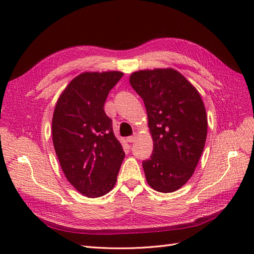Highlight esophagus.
Instances as JSON below:
<instances>
[{
    "label": "esophagus",
    "instance_id": "34e87169",
    "mask_svg": "<svg viewBox=\"0 0 254 254\" xmlns=\"http://www.w3.org/2000/svg\"><path fill=\"white\" fill-rule=\"evenodd\" d=\"M136 137H137L136 134H134V135H132V136H128V137L127 138V141L128 143H133V142H135Z\"/></svg>",
    "mask_w": 254,
    "mask_h": 254
}]
</instances>
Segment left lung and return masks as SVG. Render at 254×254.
<instances>
[{
	"label": "left lung",
	"mask_w": 254,
	"mask_h": 254,
	"mask_svg": "<svg viewBox=\"0 0 254 254\" xmlns=\"http://www.w3.org/2000/svg\"><path fill=\"white\" fill-rule=\"evenodd\" d=\"M130 84L144 101L154 142L150 158L143 161L146 181L156 191L174 192L192 177L205 146L201 96L174 68L134 72Z\"/></svg>",
	"instance_id": "8db88e82"
}]
</instances>
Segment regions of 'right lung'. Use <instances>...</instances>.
Listing matches in <instances>:
<instances>
[{"label":"right lung","mask_w":254,"mask_h":254,"mask_svg":"<svg viewBox=\"0 0 254 254\" xmlns=\"http://www.w3.org/2000/svg\"><path fill=\"white\" fill-rule=\"evenodd\" d=\"M122 72H86L75 77L59 98L52 139L69 183L87 197L112 190L123 161L120 142L104 106Z\"/></svg>","instance_id":"add662e5"}]
</instances>
